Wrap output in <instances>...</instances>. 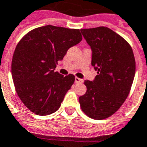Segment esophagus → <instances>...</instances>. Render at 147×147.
Masks as SVG:
<instances>
[{"label": "esophagus", "instance_id": "34e87169", "mask_svg": "<svg viewBox=\"0 0 147 147\" xmlns=\"http://www.w3.org/2000/svg\"><path fill=\"white\" fill-rule=\"evenodd\" d=\"M75 82H76V83H82V79L78 78V77H76L75 78Z\"/></svg>", "mask_w": 147, "mask_h": 147}]
</instances>
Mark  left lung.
Instances as JSON below:
<instances>
[{
	"instance_id": "8db88e82",
	"label": "left lung",
	"mask_w": 147,
	"mask_h": 147,
	"mask_svg": "<svg viewBox=\"0 0 147 147\" xmlns=\"http://www.w3.org/2000/svg\"><path fill=\"white\" fill-rule=\"evenodd\" d=\"M92 49V65L97 76L86 80V94L79 97L82 110L94 119L116 113L127 98L136 71V61L129 43L106 27L81 29Z\"/></svg>"
}]
</instances>
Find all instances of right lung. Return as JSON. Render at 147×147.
Segmentation results:
<instances>
[{"mask_svg":"<svg viewBox=\"0 0 147 147\" xmlns=\"http://www.w3.org/2000/svg\"><path fill=\"white\" fill-rule=\"evenodd\" d=\"M82 39L78 29L46 25L29 31L17 45L12 78L19 98L34 113L47 116L61 106L75 76H64L55 69L67 51Z\"/></svg>","mask_w":147,"mask_h":147,"instance_id":"add662e5","label":"right lung"}]
</instances>
